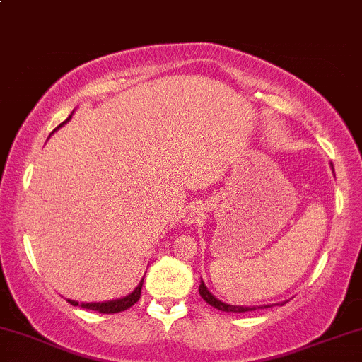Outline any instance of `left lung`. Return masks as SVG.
Returning a JSON list of instances; mask_svg holds the SVG:
<instances>
[{"instance_id":"obj_1","label":"left lung","mask_w":362,"mask_h":362,"mask_svg":"<svg viewBox=\"0 0 362 362\" xmlns=\"http://www.w3.org/2000/svg\"><path fill=\"white\" fill-rule=\"evenodd\" d=\"M331 166H332V164H331ZM332 171H334V168H332ZM199 296L203 297V300L206 302V304L215 307V309H218V310H223V312H236V314H238V312H248V310H255L257 309V307L231 305V304H226V302H221L220 298H216L211 292H209L203 280H202V284H199ZM284 304H285V302H282V305ZM262 307H270V305H262ZM262 307H258V309H262Z\"/></svg>"}]
</instances>
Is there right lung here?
Returning a JSON list of instances; mask_svg holds the SVG:
<instances>
[{
	"label": "right lung",
	"instance_id": "obj_1",
	"mask_svg": "<svg viewBox=\"0 0 362 362\" xmlns=\"http://www.w3.org/2000/svg\"><path fill=\"white\" fill-rule=\"evenodd\" d=\"M70 119H72V115H70V117L66 119L65 122H62L57 129H60L62 126H64V124L69 122ZM57 129H55V131H57ZM55 131H53V132H55ZM142 282H144V279H142L141 282L137 284V287L134 288L132 292L129 293V296L120 297V298H114V300H105V302H77V300H72V298H66V300H69L72 305H80V307H83V309H88V310H97V312H100V314H117V312L127 310L129 307H132L137 300H139Z\"/></svg>",
	"mask_w": 362,
	"mask_h": 362
}]
</instances>
